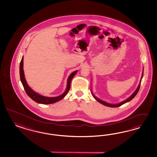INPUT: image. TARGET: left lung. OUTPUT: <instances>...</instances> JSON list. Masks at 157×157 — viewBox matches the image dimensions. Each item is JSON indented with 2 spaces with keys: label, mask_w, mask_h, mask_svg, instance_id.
I'll return each instance as SVG.
<instances>
[{
  "label": "left lung",
  "mask_w": 157,
  "mask_h": 157,
  "mask_svg": "<svg viewBox=\"0 0 157 157\" xmlns=\"http://www.w3.org/2000/svg\"><path fill=\"white\" fill-rule=\"evenodd\" d=\"M143 75V72L142 76V78H141V80H140V83H139V86H138V88L136 89V90L134 91V93H133V94H132V95H131L129 97H128V98L127 100H125V101H123V102H120V103H119V104H109V103L106 102H105V101H104L100 100V99H99V98H98L97 97H96L95 95L93 94V93L91 92V93H92V95H93V96L94 97V98H95V100H97L98 102H99L101 103V104H103L104 105L106 106L112 107V108H116V107H119V106H120L121 105L124 104H125L126 102H129V101H130L131 100H132L133 98H134V97L136 96V95L138 94L139 90V89H140V83H141V81H142V78Z\"/></svg>",
  "instance_id": "left-lung-1"
}]
</instances>
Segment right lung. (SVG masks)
I'll list each match as a JSON object with an SVG mask.
<instances>
[{
    "instance_id": "right-lung-1",
    "label": "right lung",
    "mask_w": 157,
    "mask_h": 157,
    "mask_svg": "<svg viewBox=\"0 0 157 157\" xmlns=\"http://www.w3.org/2000/svg\"><path fill=\"white\" fill-rule=\"evenodd\" d=\"M24 62V57H22L21 63H20L19 74H20L21 81L22 82V85L24 86V89L26 91L27 95H28L30 98H32L35 102L39 103V104H53V103L56 102L57 101H59L60 100L63 99L68 93V91L70 90V84H71L72 79L73 78L74 76H75L76 72H78V71L73 72L68 78L66 89L62 95H59L58 97H45V96L40 95L38 93H37L36 92L34 91L28 85L25 79V75H24V69H23V66H24L23 63L24 62Z\"/></svg>"
}]
</instances>
